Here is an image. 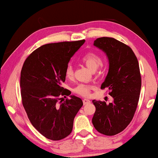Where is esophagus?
<instances>
[{
	"instance_id": "obj_1",
	"label": "esophagus",
	"mask_w": 158,
	"mask_h": 158,
	"mask_svg": "<svg viewBox=\"0 0 158 158\" xmlns=\"http://www.w3.org/2000/svg\"><path fill=\"white\" fill-rule=\"evenodd\" d=\"M83 104L84 105H86V104H88V103H90V101L89 99H87V98H84L83 100Z\"/></svg>"
}]
</instances>
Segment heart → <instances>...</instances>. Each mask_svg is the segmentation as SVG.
Segmentation results:
<instances>
[{"label":"heart","mask_w":158,"mask_h":158,"mask_svg":"<svg viewBox=\"0 0 158 158\" xmlns=\"http://www.w3.org/2000/svg\"><path fill=\"white\" fill-rule=\"evenodd\" d=\"M81 60L90 69L91 71L96 70L99 66L102 64V59L101 56L94 52H89L83 55L81 58ZM64 75L68 79H73L74 76V70L73 66L70 64L67 65ZM93 86L86 84H79L74 89V91L80 96L87 97L90 95V90H92Z\"/></svg>","instance_id":"1"}]
</instances>
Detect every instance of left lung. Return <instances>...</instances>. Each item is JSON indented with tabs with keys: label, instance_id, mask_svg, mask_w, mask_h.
Returning a JSON list of instances; mask_svg holds the SVG:
<instances>
[{
	"label": "left lung",
	"instance_id": "obj_1",
	"mask_svg": "<svg viewBox=\"0 0 158 158\" xmlns=\"http://www.w3.org/2000/svg\"><path fill=\"white\" fill-rule=\"evenodd\" d=\"M94 45L109 59V72L101 88H108L114 101L107 104L93 100L96 111L92 123L98 132L113 136L128 126L137 109L142 85L139 63L132 49L115 39L98 38Z\"/></svg>",
	"mask_w": 158,
	"mask_h": 158
}]
</instances>
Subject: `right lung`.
Instances as JSON below:
<instances>
[{"label": "right lung", "instance_id": "obj_1", "mask_svg": "<svg viewBox=\"0 0 158 158\" xmlns=\"http://www.w3.org/2000/svg\"><path fill=\"white\" fill-rule=\"evenodd\" d=\"M84 42L83 40L42 45L23 64L20 79L23 106L34 128L49 139L60 140L70 135L75 116L83 104L75 96L63 102L58 100L60 96L71 94L62 87L64 70Z\"/></svg>", "mask_w": 158, "mask_h": 158}]
</instances>
